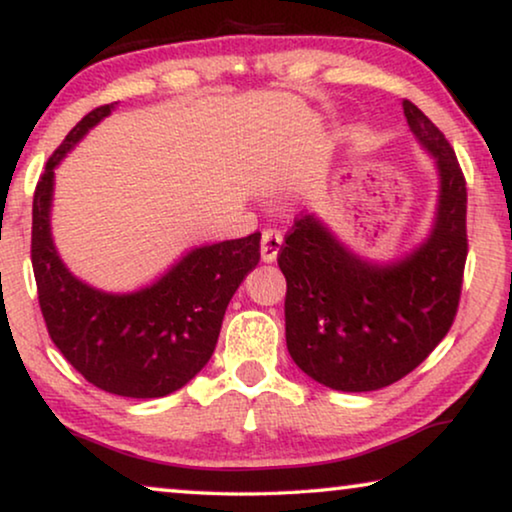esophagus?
<instances>
[{
  "label": "esophagus",
  "mask_w": 512,
  "mask_h": 512,
  "mask_svg": "<svg viewBox=\"0 0 512 512\" xmlns=\"http://www.w3.org/2000/svg\"><path fill=\"white\" fill-rule=\"evenodd\" d=\"M282 242L284 237L279 230H263L261 235V261L263 263H275L277 256H279V249H282Z\"/></svg>",
  "instance_id": "obj_1"
}]
</instances>
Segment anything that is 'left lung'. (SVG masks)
I'll return each mask as SVG.
<instances>
[{"instance_id": "obj_1", "label": "left lung", "mask_w": 512, "mask_h": 512, "mask_svg": "<svg viewBox=\"0 0 512 512\" xmlns=\"http://www.w3.org/2000/svg\"><path fill=\"white\" fill-rule=\"evenodd\" d=\"M403 114L438 174L429 235L408 254L375 261L307 214L293 223L277 258L291 359L335 391L398 382L438 347L457 314L468 254L466 181L443 132L408 100Z\"/></svg>"}]
</instances>
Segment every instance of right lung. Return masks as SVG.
I'll return each instance as SVG.
<instances>
[{
	"label": "right lung",
	"instance_id": "right-lung-1",
	"mask_svg": "<svg viewBox=\"0 0 512 512\" xmlns=\"http://www.w3.org/2000/svg\"><path fill=\"white\" fill-rule=\"evenodd\" d=\"M114 109L104 104L83 116L48 158L32 202V268L48 335L62 356L109 394L160 398L212 359L230 298L261 258V233L195 247L156 282L130 293L102 291L76 277L51 233L55 167Z\"/></svg>",
	"mask_w": 512,
	"mask_h": 512
}]
</instances>
